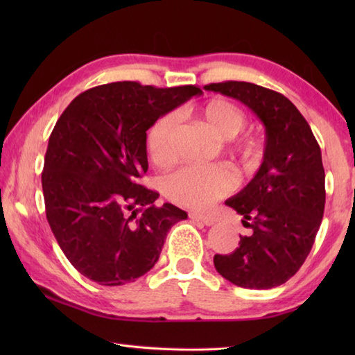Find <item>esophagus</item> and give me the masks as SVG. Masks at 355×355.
<instances>
[{
	"instance_id": "1",
	"label": "esophagus",
	"mask_w": 355,
	"mask_h": 355,
	"mask_svg": "<svg viewBox=\"0 0 355 355\" xmlns=\"http://www.w3.org/2000/svg\"><path fill=\"white\" fill-rule=\"evenodd\" d=\"M189 218L196 222H202L203 225H213L214 224V218L208 214H203V213H189Z\"/></svg>"
}]
</instances>
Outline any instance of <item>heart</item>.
Segmentation results:
<instances>
[{
	"label": "heart",
	"instance_id": "b5f03b06",
	"mask_svg": "<svg viewBox=\"0 0 355 355\" xmlns=\"http://www.w3.org/2000/svg\"><path fill=\"white\" fill-rule=\"evenodd\" d=\"M200 116L222 137H233L244 128L245 114L236 105L222 98H213L200 106ZM177 125V116L167 112L152 125L147 135V152L156 166H167L173 159L172 135ZM241 152L250 156L252 144L245 142ZM236 184V177L225 166H186L166 178L164 192L178 205L205 209L214 202L230 194Z\"/></svg>",
	"mask_w": 355,
	"mask_h": 355
}]
</instances>
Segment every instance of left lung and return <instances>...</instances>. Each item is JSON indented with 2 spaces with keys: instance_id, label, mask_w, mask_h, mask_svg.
<instances>
[{
  "instance_id": "left-lung-1",
  "label": "left lung",
  "mask_w": 355,
  "mask_h": 355,
  "mask_svg": "<svg viewBox=\"0 0 355 355\" xmlns=\"http://www.w3.org/2000/svg\"><path fill=\"white\" fill-rule=\"evenodd\" d=\"M205 89L249 106L266 128L260 169L225 202L252 233L239 236L232 254H216L214 268L238 286H279L299 271L320 230L326 203L321 148L307 120L285 95L245 81L211 83Z\"/></svg>"
}]
</instances>
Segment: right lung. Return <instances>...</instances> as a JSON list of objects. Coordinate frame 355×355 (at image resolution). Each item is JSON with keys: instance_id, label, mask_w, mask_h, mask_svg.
Here are the masks:
<instances>
[{"instance_id": "obj_1", "label": "right lung", "mask_w": 355, "mask_h": 355, "mask_svg": "<svg viewBox=\"0 0 355 355\" xmlns=\"http://www.w3.org/2000/svg\"><path fill=\"white\" fill-rule=\"evenodd\" d=\"M202 94L197 86L110 83L78 95L51 131L42 189L59 248L100 285L135 282L158 261L167 232L188 218L141 184L148 169L147 130Z\"/></svg>"}]
</instances>
